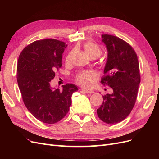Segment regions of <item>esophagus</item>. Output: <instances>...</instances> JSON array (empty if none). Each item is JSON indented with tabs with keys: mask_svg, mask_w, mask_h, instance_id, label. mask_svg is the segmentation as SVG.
Listing matches in <instances>:
<instances>
[{
	"mask_svg": "<svg viewBox=\"0 0 159 159\" xmlns=\"http://www.w3.org/2000/svg\"><path fill=\"white\" fill-rule=\"evenodd\" d=\"M82 90L84 91H85V93H94V91L92 90V89H85V88H84V89H82Z\"/></svg>",
	"mask_w": 159,
	"mask_h": 159,
	"instance_id": "1",
	"label": "esophagus"
}]
</instances>
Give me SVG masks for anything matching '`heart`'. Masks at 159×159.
I'll return each instance as SVG.
<instances>
[{"label":"heart","mask_w":159,"mask_h":159,"mask_svg":"<svg viewBox=\"0 0 159 159\" xmlns=\"http://www.w3.org/2000/svg\"><path fill=\"white\" fill-rule=\"evenodd\" d=\"M84 48L87 55L92 58H98L101 55H102V48L95 43L92 42H86L84 46ZM74 51H71L67 55L66 57V61L70 62L72 56L74 55ZM97 78L94 72L92 71H82L78 74L75 76V81L78 84L85 86V87H89L93 84V80Z\"/></svg>","instance_id":"heart-1"}]
</instances>
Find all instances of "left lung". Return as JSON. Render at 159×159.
I'll return each mask as SVG.
<instances>
[{"label":"left lung","instance_id":"8db88e82","mask_svg":"<svg viewBox=\"0 0 159 159\" xmlns=\"http://www.w3.org/2000/svg\"><path fill=\"white\" fill-rule=\"evenodd\" d=\"M108 56L101 83L112 88L113 93L103 95L97 109L99 118L107 124L122 121L136 102L141 81L137 56L132 46L117 36L103 34Z\"/></svg>","mask_w":159,"mask_h":159}]
</instances>
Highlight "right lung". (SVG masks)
I'll list each match as a JSON object with an SVG mask.
<instances>
[{"mask_svg": "<svg viewBox=\"0 0 159 159\" xmlns=\"http://www.w3.org/2000/svg\"><path fill=\"white\" fill-rule=\"evenodd\" d=\"M67 47L58 40H36L28 45L19 55L17 81L23 102L40 121L54 124L68 113L71 95L78 88L72 84L54 89L50 81L62 66V54Z\"/></svg>", "mask_w": 159, "mask_h": 159, "instance_id": "add662e5", "label": "right lung"}]
</instances>
